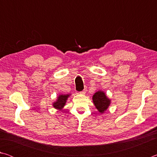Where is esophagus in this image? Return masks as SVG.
I'll return each mask as SVG.
<instances>
[{"label":"esophagus","mask_w":157,"mask_h":157,"mask_svg":"<svg viewBox=\"0 0 157 157\" xmlns=\"http://www.w3.org/2000/svg\"><path fill=\"white\" fill-rule=\"evenodd\" d=\"M86 89H84L83 91L79 92V94H86Z\"/></svg>","instance_id":"1"}]
</instances>
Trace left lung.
I'll return each instance as SVG.
<instances>
[{
	"label": "left lung",
	"mask_w": 157,
	"mask_h": 157,
	"mask_svg": "<svg viewBox=\"0 0 157 157\" xmlns=\"http://www.w3.org/2000/svg\"><path fill=\"white\" fill-rule=\"evenodd\" d=\"M93 101L98 111L101 113L105 112L110 105V100L102 91H98L93 95Z\"/></svg>",
	"instance_id": "8db88e82"
}]
</instances>
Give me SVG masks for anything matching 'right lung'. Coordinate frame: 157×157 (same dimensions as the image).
<instances>
[{"label":"right lung","mask_w":157,"mask_h":157,"mask_svg":"<svg viewBox=\"0 0 157 157\" xmlns=\"http://www.w3.org/2000/svg\"><path fill=\"white\" fill-rule=\"evenodd\" d=\"M69 97L68 94L66 95H59V97L57 98V100L56 102L53 103V107L57 109H62L63 107H64V105L66 102V100L68 99Z\"/></svg>","instance_id":"1"}]
</instances>
